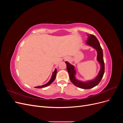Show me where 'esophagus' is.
<instances>
[{
  "mask_svg": "<svg viewBox=\"0 0 123 123\" xmlns=\"http://www.w3.org/2000/svg\"><path fill=\"white\" fill-rule=\"evenodd\" d=\"M67 58H66V59H67Z\"/></svg>",
  "mask_w": 123,
  "mask_h": 123,
  "instance_id": "1",
  "label": "esophagus"
}]
</instances>
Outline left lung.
<instances>
[{"instance_id": "left-lung-1", "label": "left lung", "mask_w": 123, "mask_h": 123, "mask_svg": "<svg viewBox=\"0 0 123 123\" xmlns=\"http://www.w3.org/2000/svg\"><path fill=\"white\" fill-rule=\"evenodd\" d=\"M87 35L88 37V39L86 41V44L94 48L97 52V61L100 66L99 71L97 76L92 80H87L86 81H83L77 80L75 77L76 72L75 67L70 64L69 62H65L67 65V69L68 72L69 74L70 80L76 87L84 89H91L97 86L101 80L104 72H105V64H104L103 59V50L100 47L98 40L93 35L88 34Z\"/></svg>"}]
</instances>
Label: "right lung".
<instances>
[{"mask_svg": "<svg viewBox=\"0 0 123 123\" xmlns=\"http://www.w3.org/2000/svg\"><path fill=\"white\" fill-rule=\"evenodd\" d=\"M56 73H57V70H56V69H55L54 71L52 73V75L51 79L50 80L48 81V82L47 84H44L43 85H42V86H40L35 87V88H43V87H46L50 85V84H51L53 82V81L55 79L56 75Z\"/></svg>", "mask_w": 123, "mask_h": 123, "instance_id": "1", "label": "right lung"}]
</instances>
